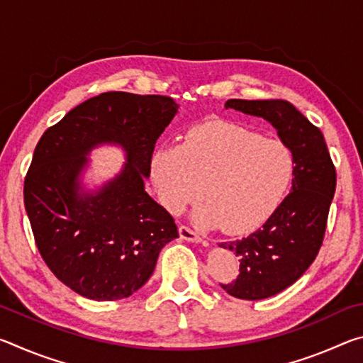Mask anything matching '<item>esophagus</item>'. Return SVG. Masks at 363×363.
<instances>
[{"label": "esophagus", "mask_w": 363, "mask_h": 363, "mask_svg": "<svg viewBox=\"0 0 363 363\" xmlns=\"http://www.w3.org/2000/svg\"><path fill=\"white\" fill-rule=\"evenodd\" d=\"M179 235H181V238H184V240H187V242H201L199 233H196L194 229H190V227H187V225L179 227Z\"/></svg>", "instance_id": "34e87169"}]
</instances>
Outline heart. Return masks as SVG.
Segmentation results:
<instances>
[{
	"label": "heart",
	"instance_id": "1",
	"mask_svg": "<svg viewBox=\"0 0 363 363\" xmlns=\"http://www.w3.org/2000/svg\"><path fill=\"white\" fill-rule=\"evenodd\" d=\"M150 174L169 213L179 214L203 190L208 203L195 213V223L245 233L284 203L296 176V157L281 140L218 121L190 130L181 145L157 149Z\"/></svg>",
	"mask_w": 363,
	"mask_h": 363
}]
</instances>
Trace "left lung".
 I'll return each instance as SVG.
<instances>
[{"instance_id": "left-lung-1", "label": "left lung", "mask_w": 363, "mask_h": 363, "mask_svg": "<svg viewBox=\"0 0 363 363\" xmlns=\"http://www.w3.org/2000/svg\"><path fill=\"white\" fill-rule=\"evenodd\" d=\"M225 108L269 121L296 157L291 192L261 229L220 248L240 257V274L220 285L233 298L257 301L293 285L314 262L322 247L336 169L323 134L288 101L229 99Z\"/></svg>"}]
</instances>
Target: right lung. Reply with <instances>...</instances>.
<instances>
[{
  "mask_svg": "<svg viewBox=\"0 0 363 363\" xmlns=\"http://www.w3.org/2000/svg\"><path fill=\"white\" fill-rule=\"evenodd\" d=\"M179 106L168 96L102 93L72 108L43 134L23 182L35 243L51 272L94 301L131 296L158 255L179 237L171 214L145 192L150 160ZM99 143L127 152L122 173L96 193L79 174Z\"/></svg>",
  "mask_w": 363,
  "mask_h": 363,
  "instance_id": "obj_1",
  "label": "right lung"
}]
</instances>
